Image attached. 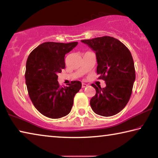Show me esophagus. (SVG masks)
Wrapping results in <instances>:
<instances>
[{"label":"esophagus","instance_id":"obj_1","mask_svg":"<svg viewBox=\"0 0 158 158\" xmlns=\"http://www.w3.org/2000/svg\"><path fill=\"white\" fill-rule=\"evenodd\" d=\"M88 85L86 84H84V83H82V88H85L87 87Z\"/></svg>","mask_w":158,"mask_h":158}]
</instances>
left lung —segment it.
<instances>
[{
  "label": "left lung",
  "instance_id": "8db88e82",
  "mask_svg": "<svg viewBox=\"0 0 158 158\" xmlns=\"http://www.w3.org/2000/svg\"><path fill=\"white\" fill-rule=\"evenodd\" d=\"M81 42L95 52L97 73L106 85L102 88L92 84L96 94L90 99V106L99 115H114L127 104L135 80L131 52L118 39L108 36L81 40Z\"/></svg>",
  "mask_w": 158,
  "mask_h": 158
}]
</instances>
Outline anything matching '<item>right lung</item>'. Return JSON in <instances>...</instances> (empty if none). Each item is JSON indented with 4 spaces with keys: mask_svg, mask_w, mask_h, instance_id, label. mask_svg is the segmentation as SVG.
<instances>
[{
    "mask_svg": "<svg viewBox=\"0 0 158 158\" xmlns=\"http://www.w3.org/2000/svg\"><path fill=\"white\" fill-rule=\"evenodd\" d=\"M78 44L45 42L36 47L28 56L25 78L30 98L44 116L59 119L70 113L74 95L81 88L79 81H73L62 88L58 73L65 67V55Z\"/></svg>",
    "mask_w": 158,
    "mask_h": 158,
    "instance_id": "add662e5",
    "label": "right lung"
}]
</instances>
